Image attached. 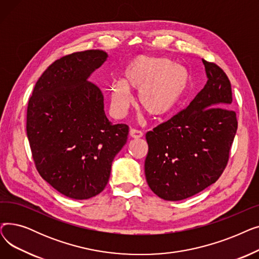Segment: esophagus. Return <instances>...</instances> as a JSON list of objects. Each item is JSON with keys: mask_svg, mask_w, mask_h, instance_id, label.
<instances>
[{"mask_svg": "<svg viewBox=\"0 0 259 259\" xmlns=\"http://www.w3.org/2000/svg\"><path fill=\"white\" fill-rule=\"evenodd\" d=\"M129 135H130L132 139H141V138H143L144 133L142 131H140V130H137V129H133L132 128L129 131Z\"/></svg>", "mask_w": 259, "mask_h": 259, "instance_id": "34e87169", "label": "esophagus"}]
</instances>
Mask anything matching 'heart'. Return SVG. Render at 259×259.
Wrapping results in <instances>:
<instances>
[{"instance_id": "b5f03b06", "label": "heart", "mask_w": 259, "mask_h": 259, "mask_svg": "<svg viewBox=\"0 0 259 259\" xmlns=\"http://www.w3.org/2000/svg\"><path fill=\"white\" fill-rule=\"evenodd\" d=\"M122 79L109 87L111 112L122 117L132 102L130 90L138 91V104L151 116L160 117L172 112L185 95L190 73L181 64L167 58L138 56L121 73Z\"/></svg>"}]
</instances>
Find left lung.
Wrapping results in <instances>:
<instances>
[{
    "label": "left lung",
    "mask_w": 259,
    "mask_h": 259,
    "mask_svg": "<svg viewBox=\"0 0 259 259\" xmlns=\"http://www.w3.org/2000/svg\"><path fill=\"white\" fill-rule=\"evenodd\" d=\"M202 63L205 87L186 109L146 134V180L165 200L191 197L219 180L236 134L230 80L220 66Z\"/></svg>",
    "instance_id": "1"
}]
</instances>
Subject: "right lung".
Listing matches in <instances>:
<instances>
[{
    "mask_svg": "<svg viewBox=\"0 0 259 259\" xmlns=\"http://www.w3.org/2000/svg\"><path fill=\"white\" fill-rule=\"evenodd\" d=\"M107 58L103 50H86L57 60L28 102L26 130L36 170L69 198L101 193L127 143L129 127L109 121L101 89L88 80Z\"/></svg>",
    "mask_w": 259,
    "mask_h": 259,
    "instance_id": "obj_1",
    "label": "right lung"
}]
</instances>
